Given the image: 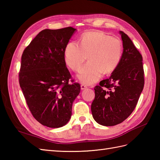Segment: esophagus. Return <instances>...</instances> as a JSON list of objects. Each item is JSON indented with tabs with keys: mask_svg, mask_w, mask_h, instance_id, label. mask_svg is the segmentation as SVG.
<instances>
[{
	"mask_svg": "<svg viewBox=\"0 0 160 160\" xmlns=\"http://www.w3.org/2000/svg\"><path fill=\"white\" fill-rule=\"evenodd\" d=\"M81 89L82 90H84V89H85L86 88H87V85H85V84H81Z\"/></svg>",
	"mask_w": 160,
	"mask_h": 160,
	"instance_id": "esophagus-1",
	"label": "esophagus"
}]
</instances>
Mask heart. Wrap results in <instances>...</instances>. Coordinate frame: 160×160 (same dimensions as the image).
I'll list each match as a JSON object with an SVG mask.
<instances>
[{
	"mask_svg": "<svg viewBox=\"0 0 160 160\" xmlns=\"http://www.w3.org/2000/svg\"><path fill=\"white\" fill-rule=\"evenodd\" d=\"M123 46L121 40L101 31L88 32L80 36L79 43L68 42L64 49V60L71 69L79 71L82 82L90 84L100 79L102 74L111 73L120 64Z\"/></svg>",
	"mask_w": 160,
	"mask_h": 160,
	"instance_id": "1",
	"label": "heart"
}]
</instances>
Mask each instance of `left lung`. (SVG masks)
<instances>
[{
	"label": "left lung",
	"mask_w": 160,
	"mask_h": 160,
	"mask_svg": "<svg viewBox=\"0 0 160 160\" xmlns=\"http://www.w3.org/2000/svg\"><path fill=\"white\" fill-rule=\"evenodd\" d=\"M120 34L124 48L120 62L109 78L94 87L91 104L94 120L107 127L122 123L132 113L144 85L142 54L125 33Z\"/></svg>",
	"instance_id": "1"
}]
</instances>
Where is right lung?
I'll return each instance as SVG.
<instances>
[{"instance_id": "right-lung-1", "label": "right lung", "mask_w": 160, "mask_h": 160, "mask_svg": "<svg viewBox=\"0 0 160 160\" xmlns=\"http://www.w3.org/2000/svg\"><path fill=\"white\" fill-rule=\"evenodd\" d=\"M75 31L71 27L44 29L22 54L20 87L33 117L47 127L59 128L69 122L80 92L64 60V49Z\"/></svg>"}]
</instances>
